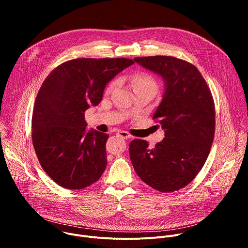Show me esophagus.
I'll use <instances>...</instances> for the list:
<instances>
[{
  "label": "esophagus",
  "mask_w": 248,
  "mask_h": 248,
  "mask_svg": "<svg viewBox=\"0 0 248 248\" xmlns=\"http://www.w3.org/2000/svg\"><path fill=\"white\" fill-rule=\"evenodd\" d=\"M118 135L120 136V137H122V138H124V139H128V138H130L131 137V135L128 133V132H126V131H119L118 132Z\"/></svg>",
  "instance_id": "1"
}]
</instances>
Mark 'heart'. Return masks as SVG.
I'll use <instances>...</instances> for the list:
<instances>
[{"instance_id": "obj_1", "label": "heart", "mask_w": 248, "mask_h": 248, "mask_svg": "<svg viewBox=\"0 0 248 248\" xmlns=\"http://www.w3.org/2000/svg\"><path fill=\"white\" fill-rule=\"evenodd\" d=\"M131 84L133 87V90L137 89V88H141V87H150L155 89V82L154 80L147 75L144 74H138L135 75L132 78H131ZM117 86V81L112 82L109 87H108V91L113 90L115 87Z\"/></svg>"}]
</instances>
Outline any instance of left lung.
I'll return each instance as SVG.
<instances>
[{
    "mask_svg": "<svg viewBox=\"0 0 248 248\" xmlns=\"http://www.w3.org/2000/svg\"><path fill=\"white\" fill-rule=\"evenodd\" d=\"M134 61L162 78L164 92L153 115L165 130L154 148L134 139L129 157L139 178L161 192L179 190L197 175L209 155L215 133V105L211 91L191 63L168 56Z\"/></svg>",
    "mask_w": 248,
    "mask_h": 248,
    "instance_id": "obj_1",
    "label": "left lung"
}]
</instances>
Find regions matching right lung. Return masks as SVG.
<instances>
[{"label": "right lung", "instance_id": "right-lung-1", "mask_svg": "<svg viewBox=\"0 0 248 248\" xmlns=\"http://www.w3.org/2000/svg\"><path fill=\"white\" fill-rule=\"evenodd\" d=\"M133 63L124 58L76 59L57 66L42 83L33 108L32 142L41 167L59 186L82 189L104 172L109 135L87 130L84 112Z\"/></svg>", "mask_w": 248, "mask_h": 248}]
</instances>
